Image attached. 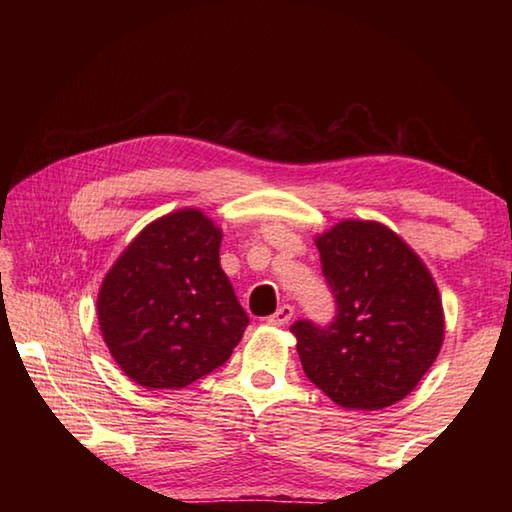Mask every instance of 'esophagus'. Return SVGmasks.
Listing matches in <instances>:
<instances>
[{"instance_id":"esophagus-1","label":"esophagus","mask_w":512,"mask_h":512,"mask_svg":"<svg viewBox=\"0 0 512 512\" xmlns=\"http://www.w3.org/2000/svg\"><path fill=\"white\" fill-rule=\"evenodd\" d=\"M291 318H293V307L291 305H280L273 316H268V325L282 327V325H287Z\"/></svg>"}]
</instances>
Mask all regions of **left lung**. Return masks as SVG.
I'll use <instances>...</instances> for the list:
<instances>
[{
  "label": "left lung",
  "instance_id": "1",
  "mask_svg": "<svg viewBox=\"0 0 512 512\" xmlns=\"http://www.w3.org/2000/svg\"><path fill=\"white\" fill-rule=\"evenodd\" d=\"M336 316L291 325L302 370L343 409L404 400L445 339L443 300L422 259L377 221L348 219L316 237Z\"/></svg>",
  "mask_w": 512,
  "mask_h": 512
}]
</instances>
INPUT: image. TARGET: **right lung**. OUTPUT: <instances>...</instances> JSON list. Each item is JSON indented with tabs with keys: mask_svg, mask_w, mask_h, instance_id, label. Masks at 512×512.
I'll use <instances>...</instances> for the list:
<instances>
[{
	"mask_svg": "<svg viewBox=\"0 0 512 512\" xmlns=\"http://www.w3.org/2000/svg\"><path fill=\"white\" fill-rule=\"evenodd\" d=\"M221 239L201 210L185 207L146 225L103 277V341L135 384L185 388L237 348L248 314L221 268Z\"/></svg>",
	"mask_w": 512,
	"mask_h": 512,
	"instance_id": "1",
	"label": "right lung"
}]
</instances>
